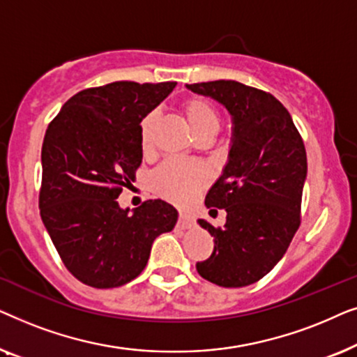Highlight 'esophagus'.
<instances>
[{
  "mask_svg": "<svg viewBox=\"0 0 357 357\" xmlns=\"http://www.w3.org/2000/svg\"><path fill=\"white\" fill-rule=\"evenodd\" d=\"M178 226L183 227V229L192 227V226H193V218L188 216V214L180 213V214H178Z\"/></svg>",
  "mask_w": 357,
  "mask_h": 357,
  "instance_id": "obj_1",
  "label": "esophagus"
}]
</instances>
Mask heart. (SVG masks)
Wrapping results in <instances>:
<instances>
[{
	"instance_id": "1",
	"label": "heart",
	"mask_w": 357,
	"mask_h": 357,
	"mask_svg": "<svg viewBox=\"0 0 357 357\" xmlns=\"http://www.w3.org/2000/svg\"><path fill=\"white\" fill-rule=\"evenodd\" d=\"M182 114L197 138L199 136L213 138L221 125L219 109L204 97L195 96L185 100L182 104ZM155 120L158 116L154 112H151L143 116L139 123V144L144 153L151 149ZM209 178H211V174L202 162L170 159L160 164L151 175V188L158 197L183 206L206 187Z\"/></svg>"
}]
</instances>
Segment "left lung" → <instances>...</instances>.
<instances>
[{
	"mask_svg": "<svg viewBox=\"0 0 357 357\" xmlns=\"http://www.w3.org/2000/svg\"><path fill=\"white\" fill-rule=\"evenodd\" d=\"M187 87L221 102L234 121L229 162L204 199L206 208L226 209V224L214 227L198 219L214 237V250L197 270L222 287L253 284L276 266L301 226L304 141L270 92L231 79Z\"/></svg>",
	"mask_w": 357,
	"mask_h": 357,
	"instance_id": "left-lung-1",
	"label": "left lung"
}]
</instances>
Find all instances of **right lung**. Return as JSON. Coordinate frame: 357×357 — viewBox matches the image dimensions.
I'll use <instances>...</instances> for the list:
<instances>
[{
    "label": "right lung",
    "mask_w": 357,
    "mask_h": 357,
    "mask_svg": "<svg viewBox=\"0 0 357 357\" xmlns=\"http://www.w3.org/2000/svg\"><path fill=\"white\" fill-rule=\"evenodd\" d=\"M175 84L89 87L66 100L45 131L40 216L68 271L87 286L110 289L135 280L154 238L177 222L162 199H148L133 214L116 202L143 159L141 120Z\"/></svg>",
    "instance_id": "1"
}]
</instances>
